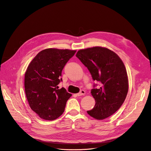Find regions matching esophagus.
<instances>
[{"instance_id": "1", "label": "esophagus", "mask_w": 151, "mask_h": 151, "mask_svg": "<svg viewBox=\"0 0 151 151\" xmlns=\"http://www.w3.org/2000/svg\"><path fill=\"white\" fill-rule=\"evenodd\" d=\"M85 94H86V91L84 90H81V91L79 93L76 94V96H80L84 95Z\"/></svg>"}]
</instances>
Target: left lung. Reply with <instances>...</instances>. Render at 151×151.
Returning <instances> with one entry per match:
<instances>
[{
  "mask_svg": "<svg viewBox=\"0 0 151 151\" xmlns=\"http://www.w3.org/2000/svg\"><path fill=\"white\" fill-rule=\"evenodd\" d=\"M76 57L88 68L93 79L101 84L99 88L94 84L91 90L96 104L87 113L98 120L111 116L120 108L128 93L124 64L115 52L99 46L79 50Z\"/></svg>",
  "mask_w": 151,
  "mask_h": 151,
  "instance_id": "left-lung-1",
  "label": "left lung"
}]
</instances>
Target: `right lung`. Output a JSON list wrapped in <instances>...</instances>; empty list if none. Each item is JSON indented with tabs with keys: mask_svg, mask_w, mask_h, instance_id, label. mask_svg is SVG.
Returning <instances> with one entry per match:
<instances>
[{
	"mask_svg": "<svg viewBox=\"0 0 151 151\" xmlns=\"http://www.w3.org/2000/svg\"><path fill=\"white\" fill-rule=\"evenodd\" d=\"M76 50L49 48L40 52L28 65L24 75V90L31 108L43 119L53 120L64 111L72 96L58 85L61 72Z\"/></svg>",
	"mask_w": 151,
	"mask_h": 151,
	"instance_id": "1",
	"label": "right lung"
}]
</instances>
